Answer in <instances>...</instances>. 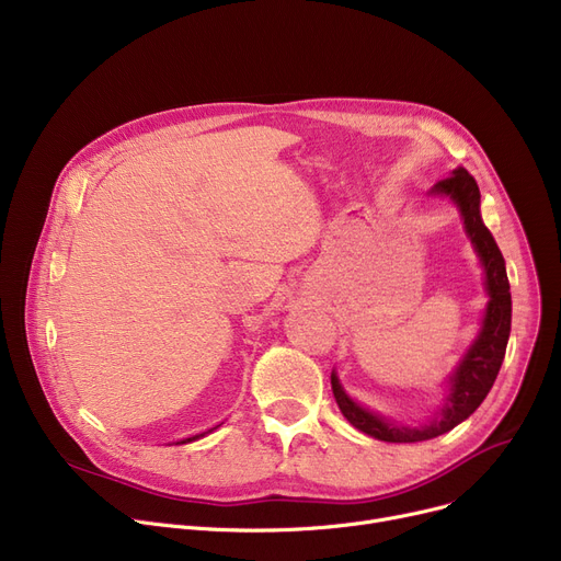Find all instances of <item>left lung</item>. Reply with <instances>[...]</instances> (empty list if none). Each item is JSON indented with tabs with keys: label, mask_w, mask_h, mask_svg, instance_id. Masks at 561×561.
<instances>
[{
	"label": "left lung",
	"mask_w": 561,
	"mask_h": 561,
	"mask_svg": "<svg viewBox=\"0 0 561 561\" xmlns=\"http://www.w3.org/2000/svg\"><path fill=\"white\" fill-rule=\"evenodd\" d=\"M431 194L448 196V199L459 208V215L465 219L467 236L471 244L476 247L480 262L484 267V285L489 294V304L484 310L482 328L480 335L473 342V346L467 351V355L459 359V365L455 367L450 380H448V397L446 403L439 412V416L425 425H401L397 421H389L380 414H374L357 405L353 399H348V393L342 389L337 374H331V385L335 401L342 410V414L355 425L357 431L365 435L380 439V442H391V444H414V442H425L439 437L457 423H462L469 419L480 403L486 399V393L496 380L507 340H510V328H512V294H510V280L505 272V260L503 253L489 233V228L482 224L480 217V187L476 179L465 170L457 168L448 179L439 181Z\"/></svg>",
	"instance_id": "obj_1"
}]
</instances>
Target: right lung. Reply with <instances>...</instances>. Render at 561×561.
I'll return each mask as SVG.
<instances>
[{
    "mask_svg": "<svg viewBox=\"0 0 561 561\" xmlns=\"http://www.w3.org/2000/svg\"><path fill=\"white\" fill-rule=\"evenodd\" d=\"M199 437H204V435H194V437H187V439H183L181 444H187V442H194V439H199Z\"/></svg>",
    "mask_w": 561,
    "mask_h": 561,
    "instance_id": "1",
    "label": "right lung"
}]
</instances>
